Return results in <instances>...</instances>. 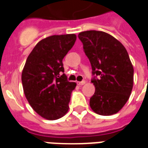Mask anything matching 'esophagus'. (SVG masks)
<instances>
[{"label": "esophagus", "mask_w": 148, "mask_h": 148, "mask_svg": "<svg viewBox=\"0 0 148 148\" xmlns=\"http://www.w3.org/2000/svg\"><path fill=\"white\" fill-rule=\"evenodd\" d=\"M84 84H86V81L85 80L82 81V82H77V85H79V86H83Z\"/></svg>", "instance_id": "esophagus-1"}]
</instances>
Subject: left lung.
I'll return each instance as SVG.
<instances>
[{"mask_svg": "<svg viewBox=\"0 0 148 148\" xmlns=\"http://www.w3.org/2000/svg\"><path fill=\"white\" fill-rule=\"evenodd\" d=\"M91 64L95 93L90 97L93 112L116 113L126 104L133 86L134 70L127 50L111 35L101 31L78 34Z\"/></svg>", "mask_w": 148, "mask_h": 148, "instance_id": "obj_1", "label": "left lung"}]
</instances>
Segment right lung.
Wrapping results in <instances>:
<instances>
[{
  "mask_svg": "<svg viewBox=\"0 0 148 148\" xmlns=\"http://www.w3.org/2000/svg\"><path fill=\"white\" fill-rule=\"evenodd\" d=\"M76 41V35L51 36L37 43L22 71L24 92L32 108L42 117L54 121L69 109L76 86L64 73L62 59Z\"/></svg>",
  "mask_w": 148,
  "mask_h": 148,
  "instance_id": "1",
  "label": "right lung"
}]
</instances>
